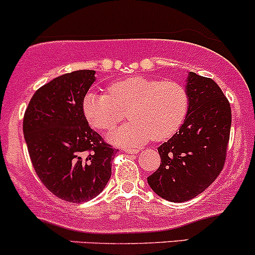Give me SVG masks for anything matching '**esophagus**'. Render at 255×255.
<instances>
[{"instance_id":"obj_1","label":"esophagus","mask_w":255,"mask_h":255,"mask_svg":"<svg viewBox=\"0 0 255 255\" xmlns=\"http://www.w3.org/2000/svg\"><path fill=\"white\" fill-rule=\"evenodd\" d=\"M123 150L128 154H137L139 151L138 149H132V148H125V149H123Z\"/></svg>"}]
</instances>
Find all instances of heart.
Returning a JSON list of instances; mask_svg holds the SVG:
<instances>
[{"mask_svg": "<svg viewBox=\"0 0 255 255\" xmlns=\"http://www.w3.org/2000/svg\"><path fill=\"white\" fill-rule=\"evenodd\" d=\"M107 91L88 93L83 111L91 127L102 131L116 128L128 112L130 122L108 135L118 145L165 141L181 128L190 111L189 91L178 82L133 76L113 82Z\"/></svg>", "mask_w": 255, "mask_h": 255, "instance_id": "b5f03b06", "label": "heart"}]
</instances>
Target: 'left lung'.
Masks as SVG:
<instances>
[{"instance_id": "left-lung-1", "label": "left lung", "mask_w": 255, "mask_h": 255, "mask_svg": "<svg viewBox=\"0 0 255 255\" xmlns=\"http://www.w3.org/2000/svg\"><path fill=\"white\" fill-rule=\"evenodd\" d=\"M190 111L183 125L158 148L161 162L147 178L160 197L184 202L201 194L219 176L227 159L231 107L213 79L189 72Z\"/></svg>"}]
</instances>
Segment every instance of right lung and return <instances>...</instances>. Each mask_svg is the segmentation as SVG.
I'll list each match as a JSON object with an SVG mask.
<instances>
[{"label": "right lung", "mask_w": 255, "mask_h": 255, "mask_svg": "<svg viewBox=\"0 0 255 255\" xmlns=\"http://www.w3.org/2000/svg\"><path fill=\"white\" fill-rule=\"evenodd\" d=\"M95 71L79 70L39 88L24 114L22 130L37 176L50 193L81 204L110 181L116 149L89 127L83 100Z\"/></svg>", "instance_id": "obj_1"}]
</instances>
